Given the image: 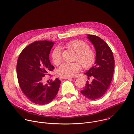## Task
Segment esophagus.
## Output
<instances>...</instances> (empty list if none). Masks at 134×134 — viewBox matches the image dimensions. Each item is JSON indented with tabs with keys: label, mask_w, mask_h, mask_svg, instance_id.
I'll return each instance as SVG.
<instances>
[{
	"label": "esophagus",
	"mask_w": 134,
	"mask_h": 134,
	"mask_svg": "<svg viewBox=\"0 0 134 134\" xmlns=\"http://www.w3.org/2000/svg\"><path fill=\"white\" fill-rule=\"evenodd\" d=\"M68 78H69V77H59V79H60V80H63V79H68Z\"/></svg>",
	"instance_id": "34e87169"
}]
</instances>
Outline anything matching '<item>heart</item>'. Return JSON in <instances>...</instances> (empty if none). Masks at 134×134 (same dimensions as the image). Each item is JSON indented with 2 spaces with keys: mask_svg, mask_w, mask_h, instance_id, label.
Listing matches in <instances>:
<instances>
[{
  "mask_svg": "<svg viewBox=\"0 0 134 134\" xmlns=\"http://www.w3.org/2000/svg\"><path fill=\"white\" fill-rule=\"evenodd\" d=\"M65 47L77 53L76 61H79L83 68L88 69L94 64L95 55L94 52L90 49V46L85 42L80 40L71 41L65 44ZM53 63L58 65L62 61L61 51L58 48H55L51 55ZM81 65L78 62L64 63L58 69V76L63 77H72L81 69Z\"/></svg>",
  "mask_w": 134,
  "mask_h": 134,
  "instance_id": "b5f03b06",
  "label": "heart"
}]
</instances>
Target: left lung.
I'll return each instance as SVG.
<instances>
[{"instance_id":"obj_1","label":"left lung","mask_w":134,"mask_h":134,"mask_svg":"<svg viewBox=\"0 0 134 134\" xmlns=\"http://www.w3.org/2000/svg\"><path fill=\"white\" fill-rule=\"evenodd\" d=\"M87 38L94 45L96 51L95 65L85 74L93 76L91 83L87 81L81 93L87 98L94 100L103 96L107 92L111 82L114 69L113 53L108 44L97 36L88 35Z\"/></svg>"}]
</instances>
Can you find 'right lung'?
<instances>
[{
    "label": "right lung",
    "mask_w": 134,
    "mask_h": 134,
    "mask_svg": "<svg viewBox=\"0 0 134 134\" xmlns=\"http://www.w3.org/2000/svg\"><path fill=\"white\" fill-rule=\"evenodd\" d=\"M53 45L52 41H35L22 51L18 59L16 72L20 87L26 97L36 104L44 105L52 102L61 82L58 78L51 80L48 84L43 82V77L54 69L49 59Z\"/></svg>",
    "instance_id": "obj_1"
}]
</instances>
